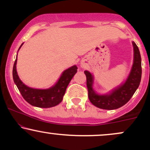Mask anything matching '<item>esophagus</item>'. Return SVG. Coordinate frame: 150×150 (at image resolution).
Instances as JSON below:
<instances>
[{
    "mask_svg": "<svg viewBox=\"0 0 150 150\" xmlns=\"http://www.w3.org/2000/svg\"><path fill=\"white\" fill-rule=\"evenodd\" d=\"M85 64L83 63V62H82V63H81V67H82V68H85Z\"/></svg>",
    "mask_w": 150,
    "mask_h": 150,
    "instance_id": "obj_1",
    "label": "esophagus"
}]
</instances>
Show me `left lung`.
I'll return each mask as SVG.
<instances>
[{
	"label": "left lung",
	"mask_w": 150,
	"mask_h": 150,
	"mask_svg": "<svg viewBox=\"0 0 150 150\" xmlns=\"http://www.w3.org/2000/svg\"><path fill=\"white\" fill-rule=\"evenodd\" d=\"M132 44L133 46V62L130 73L123 83L114 87L110 92L106 94L97 93L93 87L94 75L88 70L84 72L87 77L89 99L94 106L106 110L116 109L126 104L138 88L142 76L141 56L135 43L132 42Z\"/></svg>",
	"instance_id": "obj_1"
}]
</instances>
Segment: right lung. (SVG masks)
<instances>
[{
  "label": "right lung",
  "instance_id": "obj_1",
  "mask_svg": "<svg viewBox=\"0 0 150 150\" xmlns=\"http://www.w3.org/2000/svg\"><path fill=\"white\" fill-rule=\"evenodd\" d=\"M24 43L19 48L18 52ZM18 53L13 69V77L15 84L26 101L32 106L39 108H50L59 104L63 100L65 90L74 75L77 71L75 65L70 67L62 73L57 82L47 89H35L27 86L22 82L17 72Z\"/></svg>",
  "mask_w": 150,
  "mask_h": 150
}]
</instances>
